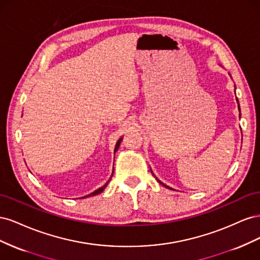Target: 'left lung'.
<instances>
[{"instance_id":"1","label":"left lung","mask_w":260,"mask_h":260,"mask_svg":"<svg viewBox=\"0 0 260 260\" xmlns=\"http://www.w3.org/2000/svg\"><path fill=\"white\" fill-rule=\"evenodd\" d=\"M237 101H238V100H237ZM239 111H240V106H239ZM158 182H159V183H160V184H162V185H164V186H167V185H165V184H164V183H161V182H160V181H159V180H158ZM167 187H169V186H167ZM169 188H170V187H169Z\"/></svg>"}]
</instances>
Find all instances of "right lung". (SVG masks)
<instances>
[{"label":"right lung","instance_id":"add662e5","mask_svg":"<svg viewBox=\"0 0 260 260\" xmlns=\"http://www.w3.org/2000/svg\"><path fill=\"white\" fill-rule=\"evenodd\" d=\"M120 142H121V139L119 140V141H118V142H117V144H116V147H115V152L117 151V149H118V147H119V145H120ZM108 184V182L105 184V185H103V186H102V187H100V188H98V190L96 191H94L93 193H91V194H89V195H86V196H84V198H89V196H93V195H98V194H100V193H102V192H103L104 191V188L106 187V185Z\"/></svg>","mask_w":260,"mask_h":260}]
</instances>
